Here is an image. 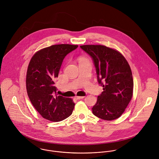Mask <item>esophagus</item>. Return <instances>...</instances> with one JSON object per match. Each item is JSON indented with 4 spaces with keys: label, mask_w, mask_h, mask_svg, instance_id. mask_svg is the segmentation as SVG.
Instances as JSON below:
<instances>
[{
    "label": "esophagus",
    "mask_w": 159,
    "mask_h": 159,
    "mask_svg": "<svg viewBox=\"0 0 159 159\" xmlns=\"http://www.w3.org/2000/svg\"><path fill=\"white\" fill-rule=\"evenodd\" d=\"M84 98V96H76L75 97V98L76 99H83Z\"/></svg>",
    "instance_id": "obj_1"
}]
</instances>
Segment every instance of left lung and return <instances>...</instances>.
<instances>
[{
    "mask_svg": "<svg viewBox=\"0 0 159 159\" xmlns=\"http://www.w3.org/2000/svg\"><path fill=\"white\" fill-rule=\"evenodd\" d=\"M80 47L92 58L98 83L103 87L93 113L104 120L118 118L133 96V80L128 61L121 53L103 45Z\"/></svg>",
    "mask_w": 159,
    "mask_h": 159,
    "instance_id": "left-lung-1",
    "label": "left lung"
}]
</instances>
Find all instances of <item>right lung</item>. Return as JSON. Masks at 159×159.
Here are the masks:
<instances>
[{
    "label": "right lung",
    "instance_id": "add662e5",
    "mask_svg": "<svg viewBox=\"0 0 159 159\" xmlns=\"http://www.w3.org/2000/svg\"><path fill=\"white\" fill-rule=\"evenodd\" d=\"M78 45H52L37 52L32 57L26 74L28 97L41 116L58 122L69 117L75 103L72 99L57 96L55 82L65 56Z\"/></svg>",
    "mask_w": 159,
    "mask_h": 159
}]
</instances>
